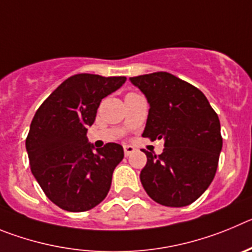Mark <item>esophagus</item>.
I'll return each mask as SVG.
<instances>
[{
	"label": "esophagus",
	"instance_id": "obj_1",
	"mask_svg": "<svg viewBox=\"0 0 252 252\" xmlns=\"http://www.w3.org/2000/svg\"><path fill=\"white\" fill-rule=\"evenodd\" d=\"M135 152V147L133 146H124V154H126V157H128L129 154L134 153Z\"/></svg>",
	"mask_w": 252,
	"mask_h": 252
}]
</instances>
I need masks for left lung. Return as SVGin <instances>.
Here are the masks:
<instances>
[{
	"label": "left lung",
	"instance_id": "obj_1",
	"mask_svg": "<svg viewBox=\"0 0 252 252\" xmlns=\"http://www.w3.org/2000/svg\"><path fill=\"white\" fill-rule=\"evenodd\" d=\"M149 113L143 137L164 139L159 156L143 151L140 182L153 201L168 207L194 202L214 181L222 137L220 119L202 92L169 72L133 76Z\"/></svg>",
	"mask_w": 252,
	"mask_h": 252
}]
</instances>
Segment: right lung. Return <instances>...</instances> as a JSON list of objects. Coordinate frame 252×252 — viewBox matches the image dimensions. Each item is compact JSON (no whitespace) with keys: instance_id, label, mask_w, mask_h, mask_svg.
Wrapping results in <instances>:
<instances>
[{"instance_id":"obj_1","label":"right lung","mask_w":252,"mask_h":252,"mask_svg":"<svg viewBox=\"0 0 252 252\" xmlns=\"http://www.w3.org/2000/svg\"><path fill=\"white\" fill-rule=\"evenodd\" d=\"M126 80V76L76 74L36 110L26 138L31 172L47 198L63 210H92L109 192L113 172L124 157L123 147L106 143L94 152L87 131L101 99Z\"/></svg>"}]
</instances>
